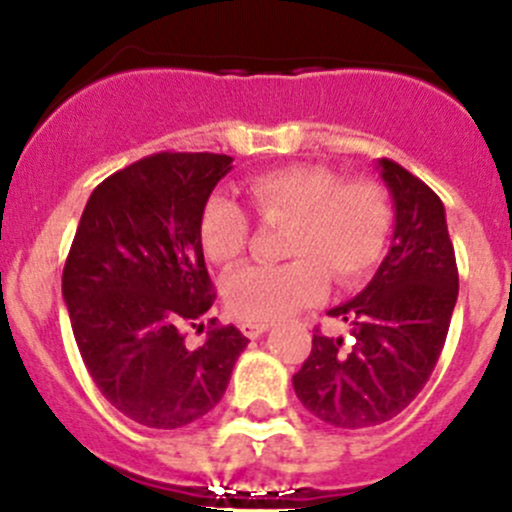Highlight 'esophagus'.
Here are the masks:
<instances>
[{
    "instance_id": "esophagus-1",
    "label": "esophagus",
    "mask_w": 512,
    "mask_h": 512,
    "mask_svg": "<svg viewBox=\"0 0 512 512\" xmlns=\"http://www.w3.org/2000/svg\"><path fill=\"white\" fill-rule=\"evenodd\" d=\"M267 329H270V324H250V322H242V324H240V332L245 334L247 339L262 337V334H265Z\"/></svg>"
}]
</instances>
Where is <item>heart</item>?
<instances>
[{"instance_id": "heart-1", "label": "heart", "mask_w": 512, "mask_h": 512, "mask_svg": "<svg viewBox=\"0 0 512 512\" xmlns=\"http://www.w3.org/2000/svg\"><path fill=\"white\" fill-rule=\"evenodd\" d=\"M252 208L265 225H287L285 265H250L232 272L223 299L240 322L270 324L319 302L334 285H352L384 252L391 208L374 180H342L327 165H287L247 185ZM252 223L230 195H213L200 213L205 257L230 267L250 245Z\"/></svg>"}]
</instances>
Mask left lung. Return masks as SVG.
<instances>
[{"mask_svg":"<svg viewBox=\"0 0 512 512\" xmlns=\"http://www.w3.org/2000/svg\"><path fill=\"white\" fill-rule=\"evenodd\" d=\"M379 175L394 200V237L371 282L329 317L352 344L314 334L292 376L304 409L337 428H366L406 409L426 386L458 299V267L441 198L389 158Z\"/></svg>","mask_w":512,"mask_h":512,"instance_id":"obj_1","label":"left lung"}]
</instances>
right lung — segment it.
Listing matches in <instances>:
<instances>
[{
  "label": "right lung",
  "instance_id": "obj_1",
  "mask_svg": "<svg viewBox=\"0 0 512 512\" xmlns=\"http://www.w3.org/2000/svg\"><path fill=\"white\" fill-rule=\"evenodd\" d=\"M230 170L218 153H156L103 180L76 227L61 277L74 339L98 391L141 426L203 418L247 347L215 319L200 347L183 334L213 307L198 223Z\"/></svg>",
  "mask_w": 512,
  "mask_h": 512
}]
</instances>
